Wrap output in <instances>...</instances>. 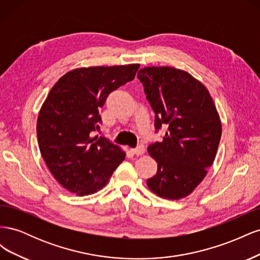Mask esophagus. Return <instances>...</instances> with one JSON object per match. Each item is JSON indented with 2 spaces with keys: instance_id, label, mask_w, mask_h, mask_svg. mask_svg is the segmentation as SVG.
I'll use <instances>...</instances> for the list:
<instances>
[{
  "instance_id": "esophagus-1",
  "label": "esophagus",
  "mask_w": 260,
  "mask_h": 260,
  "mask_svg": "<svg viewBox=\"0 0 260 260\" xmlns=\"http://www.w3.org/2000/svg\"><path fill=\"white\" fill-rule=\"evenodd\" d=\"M144 152H145V147L143 144L138 145V147H136V148H131V153L136 154V155H142V154H144Z\"/></svg>"
}]
</instances>
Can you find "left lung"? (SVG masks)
<instances>
[{
	"instance_id": "1",
	"label": "left lung",
	"mask_w": 260,
	"mask_h": 260,
	"mask_svg": "<svg viewBox=\"0 0 260 260\" xmlns=\"http://www.w3.org/2000/svg\"><path fill=\"white\" fill-rule=\"evenodd\" d=\"M138 78L155 113V129L168 125L160 142L147 147L157 172L146 183L159 198L190 195L214 164L221 138V120L206 86L175 67H144Z\"/></svg>"
}]
</instances>
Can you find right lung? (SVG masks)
Returning a JSON list of instances; mask_svg holds the SVG:
<instances>
[{
	"label": "right lung",
	"mask_w": 260,
	"mask_h": 260,
	"mask_svg": "<svg viewBox=\"0 0 260 260\" xmlns=\"http://www.w3.org/2000/svg\"><path fill=\"white\" fill-rule=\"evenodd\" d=\"M139 64L76 68L53 85L40 109L37 137L46 166L69 192L103 188L125 153L102 137L99 109L108 94L135 79Z\"/></svg>",
	"instance_id": "add662e5"
}]
</instances>
